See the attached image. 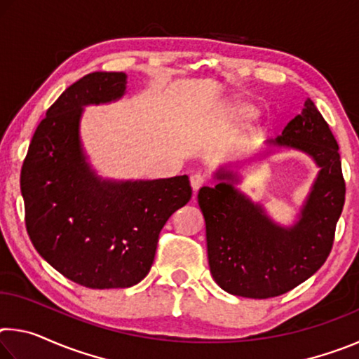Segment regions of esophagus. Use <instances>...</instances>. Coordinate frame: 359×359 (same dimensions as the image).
I'll list each match as a JSON object with an SVG mask.
<instances>
[{"label":"esophagus","instance_id":"1","mask_svg":"<svg viewBox=\"0 0 359 359\" xmlns=\"http://www.w3.org/2000/svg\"><path fill=\"white\" fill-rule=\"evenodd\" d=\"M190 184H191V187H193V190L198 191L199 188L205 185L204 175H201V174H193L191 177H190Z\"/></svg>","mask_w":359,"mask_h":359}]
</instances>
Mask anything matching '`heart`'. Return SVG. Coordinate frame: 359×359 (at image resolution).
I'll return each instance as SVG.
<instances>
[{
	"instance_id": "b5f03b06",
	"label": "heart",
	"mask_w": 359,
	"mask_h": 359,
	"mask_svg": "<svg viewBox=\"0 0 359 359\" xmlns=\"http://www.w3.org/2000/svg\"><path fill=\"white\" fill-rule=\"evenodd\" d=\"M252 106H248V104H244V102H241V104H238L234 107V114L238 115V117H241V118H244V117H248V115H252Z\"/></svg>"
}]
</instances>
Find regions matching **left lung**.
<instances>
[{
    "instance_id": "8db88e82",
    "label": "left lung",
    "mask_w": 359,
    "mask_h": 359,
    "mask_svg": "<svg viewBox=\"0 0 359 359\" xmlns=\"http://www.w3.org/2000/svg\"><path fill=\"white\" fill-rule=\"evenodd\" d=\"M272 144L306 151L321 168L293 228L277 226L231 184L220 182L198 193L212 277L228 293L252 299L287 293L325 264L345 203L339 145L312 100Z\"/></svg>"
}]
</instances>
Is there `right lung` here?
I'll list each match as a JSON object with an SVG mask.
<instances>
[{
    "instance_id": "add662e5",
    "label": "right lung",
    "mask_w": 359,
    "mask_h": 359,
    "mask_svg": "<svg viewBox=\"0 0 359 359\" xmlns=\"http://www.w3.org/2000/svg\"><path fill=\"white\" fill-rule=\"evenodd\" d=\"M123 72H92L48 107L20 172L29 239L48 264L87 288H128L154 264L168 218L191 199L187 175L101 182L79 142L82 106L125 93Z\"/></svg>"
}]
</instances>
